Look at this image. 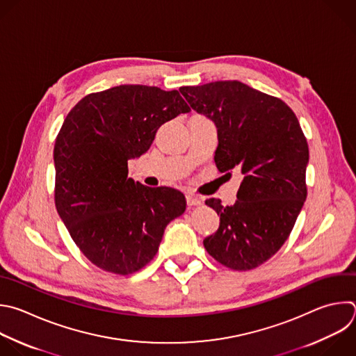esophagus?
<instances>
[{"instance_id":"esophagus-1","label":"esophagus","mask_w":356,"mask_h":356,"mask_svg":"<svg viewBox=\"0 0 356 356\" xmlns=\"http://www.w3.org/2000/svg\"><path fill=\"white\" fill-rule=\"evenodd\" d=\"M186 200H187V204H188L190 207H197V205H201V204H202V198L198 197V195H195V194H193V193L187 194V195H186Z\"/></svg>"}]
</instances>
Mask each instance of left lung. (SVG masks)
<instances>
[{
  "instance_id": "8db88e82",
  "label": "left lung",
  "mask_w": 356,
  "mask_h": 356,
  "mask_svg": "<svg viewBox=\"0 0 356 356\" xmlns=\"http://www.w3.org/2000/svg\"><path fill=\"white\" fill-rule=\"evenodd\" d=\"M180 92L216 126L219 172L243 175L233 205L205 201L219 215V227L204 248L230 270H253L282 248L306 200V137L285 102L239 81L181 86Z\"/></svg>"
}]
</instances>
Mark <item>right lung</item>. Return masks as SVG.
Here are the masks:
<instances>
[{
	"label": "right lung",
	"mask_w": 356,
	"mask_h": 356,
	"mask_svg": "<svg viewBox=\"0 0 356 356\" xmlns=\"http://www.w3.org/2000/svg\"><path fill=\"white\" fill-rule=\"evenodd\" d=\"M179 90L120 85L82 97L56 138V208L83 256L129 275L158 253L165 227L186 209L183 193L129 177L158 129L188 113Z\"/></svg>",
	"instance_id": "obj_1"
}]
</instances>
